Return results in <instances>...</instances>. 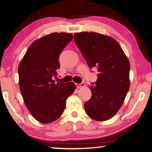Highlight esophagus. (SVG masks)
<instances>
[{
    "label": "esophagus",
    "instance_id": "esophagus-1",
    "mask_svg": "<svg viewBox=\"0 0 152 152\" xmlns=\"http://www.w3.org/2000/svg\"><path fill=\"white\" fill-rule=\"evenodd\" d=\"M77 88H83L85 86V83H81L80 84H76Z\"/></svg>",
    "mask_w": 152,
    "mask_h": 152
}]
</instances>
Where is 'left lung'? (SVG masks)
Instances as JSON below:
<instances>
[{
	"mask_svg": "<svg viewBox=\"0 0 152 152\" xmlns=\"http://www.w3.org/2000/svg\"><path fill=\"white\" fill-rule=\"evenodd\" d=\"M74 40L90 68L98 67V79L90 87L92 96L85 104L87 114L96 121L110 119L124 104L130 89L128 58L118 42L95 32L74 33Z\"/></svg>",
	"mask_w": 152,
	"mask_h": 152,
	"instance_id": "obj_1",
	"label": "left lung"
}]
</instances>
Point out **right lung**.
Wrapping results in <instances>:
<instances>
[{
	"mask_svg": "<svg viewBox=\"0 0 152 152\" xmlns=\"http://www.w3.org/2000/svg\"><path fill=\"white\" fill-rule=\"evenodd\" d=\"M73 38L71 33H53L33 42L18 66L19 86L31 114L42 124L59 118L66 99L76 86L73 82L55 83L53 77L60 68L58 57Z\"/></svg>",
	"mask_w": 152,
	"mask_h": 152,
	"instance_id": "obj_1",
	"label": "right lung"
}]
</instances>
